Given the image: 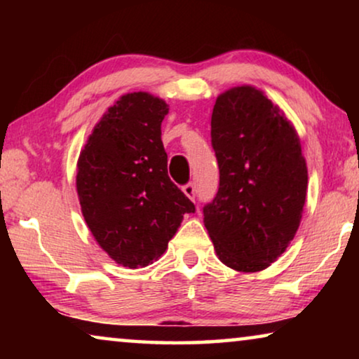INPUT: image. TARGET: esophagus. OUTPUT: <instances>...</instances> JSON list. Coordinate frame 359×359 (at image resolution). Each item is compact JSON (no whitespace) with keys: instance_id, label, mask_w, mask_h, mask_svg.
Segmentation results:
<instances>
[{"instance_id":"34e87169","label":"esophagus","mask_w":359,"mask_h":359,"mask_svg":"<svg viewBox=\"0 0 359 359\" xmlns=\"http://www.w3.org/2000/svg\"><path fill=\"white\" fill-rule=\"evenodd\" d=\"M183 193L188 196V198L191 199V201H194L196 199V186L193 184V183H188V184H184L183 186Z\"/></svg>"}]
</instances>
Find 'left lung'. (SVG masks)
Returning <instances> with one entry per match:
<instances>
[{"mask_svg":"<svg viewBox=\"0 0 359 359\" xmlns=\"http://www.w3.org/2000/svg\"><path fill=\"white\" fill-rule=\"evenodd\" d=\"M210 142L220 176L217 194L203 209L204 225L220 262L262 271L301 224L307 194L301 140L263 91L245 85L217 97Z\"/></svg>","mask_w":359,"mask_h":359,"instance_id":"left-lung-1","label":"left lung"}]
</instances>
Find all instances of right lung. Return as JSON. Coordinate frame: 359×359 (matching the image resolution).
<instances>
[{"instance_id":"1","label":"right lung","mask_w":359,"mask_h":359,"mask_svg":"<svg viewBox=\"0 0 359 359\" xmlns=\"http://www.w3.org/2000/svg\"><path fill=\"white\" fill-rule=\"evenodd\" d=\"M168 104L129 93L106 111L78 158L76 191L100 247L127 268L165 253L184 214L196 208L168 176L161 122Z\"/></svg>"}]
</instances>
